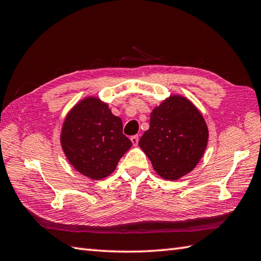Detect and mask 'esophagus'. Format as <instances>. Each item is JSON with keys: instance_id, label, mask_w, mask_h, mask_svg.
Instances as JSON below:
<instances>
[{"instance_id": "1", "label": "esophagus", "mask_w": 261, "mask_h": 261, "mask_svg": "<svg viewBox=\"0 0 261 261\" xmlns=\"http://www.w3.org/2000/svg\"><path fill=\"white\" fill-rule=\"evenodd\" d=\"M130 140H131L132 143H134V146H137L138 142H139V136H138V135L132 136V137L130 138Z\"/></svg>"}]
</instances>
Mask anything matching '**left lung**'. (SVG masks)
<instances>
[{"label":"left lung","instance_id":"1","mask_svg":"<svg viewBox=\"0 0 261 261\" xmlns=\"http://www.w3.org/2000/svg\"><path fill=\"white\" fill-rule=\"evenodd\" d=\"M207 141L202 113L187 97L173 94L152 110L139 146L162 178L176 180L196 167Z\"/></svg>","mask_w":261,"mask_h":261}]
</instances>
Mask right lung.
Listing matches in <instances>:
<instances>
[{"mask_svg": "<svg viewBox=\"0 0 261 261\" xmlns=\"http://www.w3.org/2000/svg\"><path fill=\"white\" fill-rule=\"evenodd\" d=\"M122 127L121 118L111 112L108 103L97 96H86L66 115L60 145L79 173L99 180L113 173L132 146Z\"/></svg>", "mask_w": 261, "mask_h": 261, "instance_id": "1", "label": "right lung"}]
</instances>
